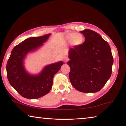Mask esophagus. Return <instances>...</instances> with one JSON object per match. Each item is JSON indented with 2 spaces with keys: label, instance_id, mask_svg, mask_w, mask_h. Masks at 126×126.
Wrapping results in <instances>:
<instances>
[{
  "label": "esophagus",
  "instance_id": "esophagus-1",
  "mask_svg": "<svg viewBox=\"0 0 126 126\" xmlns=\"http://www.w3.org/2000/svg\"><path fill=\"white\" fill-rule=\"evenodd\" d=\"M63 60L65 62H67L69 60V58H68V57H64V58H63Z\"/></svg>",
  "mask_w": 126,
  "mask_h": 126
}]
</instances>
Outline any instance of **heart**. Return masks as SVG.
Segmentation results:
<instances>
[{"label":"heart","instance_id":"heart-1","mask_svg":"<svg viewBox=\"0 0 126 126\" xmlns=\"http://www.w3.org/2000/svg\"><path fill=\"white\" fill-rule=\"evenodd\" d=\"M83 36L79 33H72L66 37V40L68 42H72V43L74 46L80 45L83 42Z\"/></svg>","mask_w":126,"mask_h":126}]
</instances>
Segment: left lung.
Listing matches in <instances>:
<instances>
[{
    "instance_id": "8db88e82",
    "label": "left lung",
    "mask_w": 126,
    "mask_h": 126,
    "mask_svg": "<svg viewBox=\"0 0 126 126\" xmlns=\"http://www.w3.org/2000/svg\"><path fill=\"white\" fill-rule=\"evenodd\" d=\"M86 40L69 49V77L72 86L84 93L97 92L111 76L113 63L109 44L90 29L81 31Z\"/></svg>"
}]
</instances>
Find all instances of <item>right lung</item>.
<instances>
[{"instance_id":"1","label":"right lung","mask_w":126,"mask_h":126,"mask_svg":"<svg viewBox=\"0 0 126 126\" xmlns=\"http://www.w3.org/2000/svg\"><path fill=\"white\" fill-rule=\"evenodd\" d=\"M50 34L25 39L13 49L7 64L8 79L10 85L22 97L37 99L49 92L54 76L63 64L62 62L47 65L37 76L31 75L25 71L23 59L29 52L43 45Z\"/></svg>"}]
</instances>
